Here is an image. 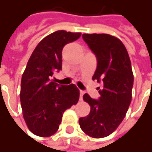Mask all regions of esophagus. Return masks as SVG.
<instances>
[{
  "label": "esophagus",
  "instance_id": "obj_1",
  "mask_svg": "<svg viewBox=\"0 0 152 152\" xmlns=\"http://www.w3.org/2000/svg\"><path fill=\"white\" fill-rule=\"evenodd\" d=\"M84 94V91H80V100H83V96Z\"/></svg>",
  "mask_w": 152,
  "mask_h": 152
}]
</instances>
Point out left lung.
<instances>
[{
	"instance_id": "obj_1",
	"label": "left lung",
	"mask_w": 152,
	"mask_h": 152,
	"mask_svg": "<svg viewBox=\"0 0 152 152\" xmlns=\"http://www.w3.org/2000/svg\"><path fill=\"white\" fill-rule=\"evenodd\" d=\"M83 39L98 61L92 79L102 82L103 88L99 91V99L83 95L91 112L79 119V125L89 137L102 138L111 135L125 118L132 99L134 76L127 49L119 39L105 33L83 34Z\"/></svg>"
}]
</instances>
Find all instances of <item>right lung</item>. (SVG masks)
Segmentation results:
<instances>
[{
    "instance_id": "add662e5",
    "label": "right lung",
    "mask_w": 152,
    "mask_h": 152,
    "mask_svg": "<svg viewBox=\"0 0 152 152\" xmlns=\"http://www.w3.org/2000/svg\"><path fill=\"white\" fill-rule=\"evenodd\" d=\"M80 32L54 31L44 38L31 53L21 80L20 101L30 131L48 137L58 130L65 110L79 100L75 84L59 85L52 79L62 66V48L76 41Z\"/></svg>"
}]
</instances>
